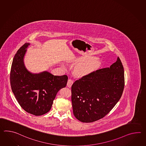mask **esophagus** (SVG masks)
I'll use <instances>...</instances> for the list:
<instances>
[{"label":"esophagus","instance_id":"esophagus-1","mask_svg":"<svg viewBox=\"0 0 146 146\" xmlns=\"http://www.w3.org/2000/svg\"><path fill=\"white\" fill-rule=\"evenodd\" d=\"M73 83V81L71 80V79H69L68 81V83H67V86L68 88H71L72 86V85Z\"/></svg>","mask_w":146,"mask_h":146}]
</instances>
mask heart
<instances>
[{
    "instance_id": "1",
    "label": "heart",
    "mask_w": 146,
    "mask_h": 146,
    "mask_svg": "<svg viewBox=\"0 0 146 146\" xmlns=\"http://www.w3.org/2000/svg\"><path fill=\"white\" fill-rule=\"evenodd\" d=\"M98 63L99 60L98 58H92L79 65L77 68L78 72L81 75L87 74L96 67Z\"/></svg>"
}]
</instances>
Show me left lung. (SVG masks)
<instances>
[{"label":"left lung","instance_id":"8db88e82","mask_svg":"<svg viewBox=\"0 0 146 146\" xmlns=\"http://www.w3.org/2000/svg\"><path fill=\"white\" fill-rule=\"evenodd\" d=\"M124 85V70L119 57L110 68L97 70L75 81L71 88L74 116L83 123L103 118L120 100Z\"/></svg>","mask_w":146,"mask_h":146}]
</instances>
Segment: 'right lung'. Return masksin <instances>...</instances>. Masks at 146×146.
Returning a JSON list of instances; mask_svg holds the SVG:
<instances>
[{
	"instance_id": "1",
	"label": "right lung",
	"mask_w": 146,
	"mask_h": 146,
	"mask_svg": "<svg viewBox=\"0 0 146 146\" xmlns=\"http://www.w3.org/2000/svg\"><path fill=\"white\" fill-rule=\"evenodd\" d=\"M30 45V43L23 44L13 58L10 84L20 106L28 113L40 116L51 110L56 95L66 86L68 78L66 75H53L48 71H29L24 64V56Z\"/></svg>"
}]
</instances>
